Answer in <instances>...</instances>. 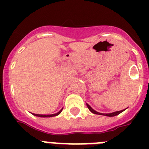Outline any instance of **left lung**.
Wrapping results in <instances>:
<instances>
[{
	"label": "left lung",
	"instance_id": "1",
	"mask_svg": "<svg viewBox=\"0 0 149 149\" xmlns=\"http://www.w3.org/2000/svg\"><path fill=\"white\" fill-rule=\"evenodd\" d=\"M86 105H87V107L89 108V110H90L94 114H98V115H102V116H110V117H112V116H117L119 115V113H121L122 112H123L124 110H125V109L123 110H120V111H116V112H113V113H98V112L95 111V110H93L92 107H91L90 106H89L88 104H86Z\"/></svg>",
	"mask_w": 149,
	"mask_h": 149
}]
</instances>
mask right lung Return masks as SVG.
<instances>
[{
  "label": "right lung",
  "mask_w": 149,
  "mask_h": 149,
  "mask_svg": "<svg viewBox=\"0 0 149 149\" xmlns=\"http://www.w3.org/2000/svg\"><path fill=\"white\" fill-rule=\"evenodd\" d=\"M62 110H63V109L60 110L58 113H54V114H51V115H42V114H35V113H33V114L34 116H39V117H53V116H58L59 114L61 113Z\"/></svg>",
  "instance_id": "1"
}]
</instances>
